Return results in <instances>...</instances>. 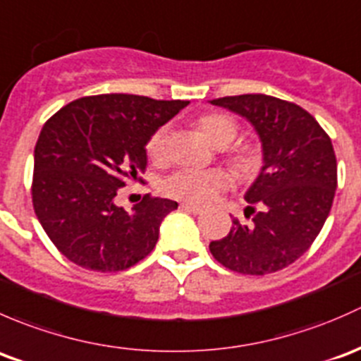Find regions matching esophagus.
Here are the masks:
<instances>
[{
    "mask_svg": "<svg viewBox=\"0 0 361 361\" xmlns=\"http://www.w3.org/2000/svg\"><path fill=\"white\" fill-rule=\"evenodd\" d=\"M180 210L189 212V214H202L203 208L198 205H192V203H180Z\"/></svg>",
    "mask_w": 361,
    "mask_h": 361,
    "instance_id": "esophagus-1",
    "label": "esophagus"
}]
</instances>
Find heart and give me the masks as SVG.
<instances>
[{
	"instance_id": "obj_1",
	"label": "heart",
	"mask_w": 361,
	"mask_h": 361,
	"mask_svg": "<svg viewBox=\"0 0 361 361\" xmlns=\"http://www.w3.org/2000/svg\"><path fill=\"white\" fill-rule=\"evenodd\" d=\"M196 126L202 130L203 135L214 146L226 147L233 142L240 132V125L228 114L207 113L196 120ZM166 139H169V126L163 125L156 128L146 142L147 156L154 161H161L166 154ZM228 161L240 176H252L257 172L261 165V156L252 146L241 144L233 147L228 153ZM231 177L221 169L210 170H192L182 169L166 177L163 182V191L169 196L184 202L207 203L221 195L229 188Z\"/></svg>"
}]
</instances>
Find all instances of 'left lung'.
Listing matches in <instances>:
<instances>
[{"mask_svg": "<svg viewBox=\"0 0 361 361\" xmlns=\"http://www.w3.org/2000/svg\"><path fill=\"white\" fill-rule=\"evenodd\" d=\"M254 125L264 165L245 200L241 224L210 252L222 266L241 274H269L295 262L313 245L332 208L337 161L332 140L319 123L293 102L264 94L210 100Z\"/></svg>", "mask_w": 361, "mask_h": 361, "instance_id": "left-lung-1", "label": "left lung"}]
</instances>
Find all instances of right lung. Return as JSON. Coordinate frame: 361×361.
<instances>
[{
    "label": "right lung",
    "instance_id": "obj_1",
    "mask_svg": "<svg viewBox=\"0 0 361 361\" xmlns=\"http://www.w3.org/2000/svg\"><path fill=\"white\" fill-rule=\"evenodd\" d=\"M188 100L106 94L73 100L47 123L35 147L32 207L62 255L85 269L116 273L151 254L177 202L144 196L125 210L120 188L146 170V142Z\"/></svg>",
    "mask_w": 361,
    "mask_h": 361
}]
</instances>
